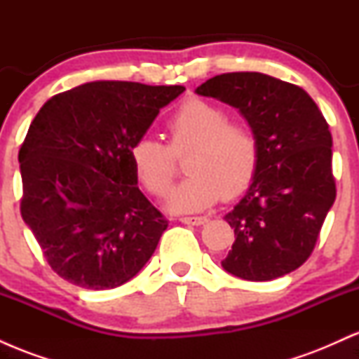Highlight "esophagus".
I'll list each match as a JSON object with an SVG mask.
<instances>
[{
	"label": "esophagus",
	"mask_w": 359,
	"mask_h": 359,
	"mask_svg": "<svg viewBox=\"0 0 359 359\" xmlns=\"http://www.w3.org/2000/svg\"><path fill=\"white\" fill-rule=\"evenodd\" d=\"M209 219L204 216H184L180 217V222H184V224H191V226H203L208 222Z\"/></svg>",
	"instance_id": "esophagus-1"
}]
</instances>
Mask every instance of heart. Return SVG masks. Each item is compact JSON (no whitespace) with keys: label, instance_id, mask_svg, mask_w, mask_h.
<instances>
[{"label":"heart","instance_id":"1","mask_svg":"<svg viewBox=\"0 0 359 359\" xmlns=\"http://www.w3.org/2000/svg\"><path fill=\"white\" fill-rule=\"evenodd\" d=\"M168 145L143 137L130 150L135 174L151 196L163 197L175 175V156H185L187 179L168 197L174 212H197L222 196L248 187L258 165V140L241 119H228L224 108L194 97L182 102L165 123Z\"/></svg>","mask_w":359,"mask_h":359}]
</instances>
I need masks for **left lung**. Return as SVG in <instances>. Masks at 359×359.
<instances>
[{"mask_svg": "<svg viewBox=\"0 0 359 359\" xmlns=\"http://www.w3.org/2000/svg\"><path fill=\"white\" fill-rule=\"evenodd\" d=\"M196 93L240 109L258 140L253 182L224 216L236 240L222 269L251 282L290 273L314 251L336 199L327 121L302 88L266 74H221Z\"/></svg>", "mask_w": 359, "mask_h": 359, "instance_id": "1", "label": "left lung"}]
</instances>
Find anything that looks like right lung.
Wrapping results in <instances>:
<instances>
[{"mask_svg":"<svg viewBox=\"0 0 359 359\" xmlns=\"http://www.w3.org/2000/svg\"><path fill=\"white\" fill-rule=\"evenodd\" d=\"M184 86L97 81L55 94L20 148V212L50 269L104 290L133 278L168 221L138 189L130 150Z\"/></svg>","mask_w":359,"mask_h":359,"instance_id":"1","label":"right lung"}]
</instances>
